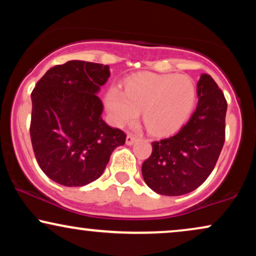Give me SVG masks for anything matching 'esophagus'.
<instances>
[{
    "label": "esophagus",
    "instance_id": "1",
    "mask_svg": "<svg viewBox=\"0 0 256 256\" xmlns=\"http://www.w3.org/2000/svg\"><path fill=\"white\" fill-rule=\"evenodd\" d=\"M138 140V137L137 136H134V134H128V136H126V144L128 145H132V144H134Z\"/></svg>",
    "mask_w": 256,
    "mask_h": 256
}]
</instances>
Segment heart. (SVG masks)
I'll return each mask as SVG.
<instances>
[{"instance_id":"obj_1","label":"heart","mask_w":256,"mask_h":256,"mask_svg":"<svg viewBox=\"0 0 256 256\" xmlns=\"http://www.w3.org/2000/svg\"><path fill=\"white\" fill-rule=\"evenodd\" d=\"M195 99V85L189 76L140 74L126 82L125 90L111 87L105 102L116 125L134 124L143 111L148 130L163 136L172 134L184 124Z\"/></svg>"}]
</instances>
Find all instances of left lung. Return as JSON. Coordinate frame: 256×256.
<instances>
[{
	"mask_svg": "<svg viewBox=\"0 0 256 256\" xmlns=\"http://www.w3.org/2000/svg\"><path fill=\"white\" fill-rule=\"evenodd\" d=\"M196 111L176 134L152 143L142 166L150 189L160 195L180 196L197 189L216 166L224 144L227 102L209 74L197 82Z\"/></svg>",
	"mask_w": 256,
	"mask_h": 256,
	"instance_id": "obj_1",
	"label": "left lung"
}]
</instances>
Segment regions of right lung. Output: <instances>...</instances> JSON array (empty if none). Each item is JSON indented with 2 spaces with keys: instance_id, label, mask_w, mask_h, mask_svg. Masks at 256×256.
Listing matches in <instances>:
<instances>
[{
  "instance_id": "1",
  "label": "right lung",
  "mask_w": 256,
  "mask_h": 256,
  "mask_svg": "<svg viewBox=\"0 0 256 256\" xmlns=\"http://www.w3.org/2000/svg\"><path fill=\"white\" fill-rule=\"evenodd\" d=\"M108 66L72 60L48 70L32 92L30 138L41 170L64 186L98 180L126 134L102 120L96 96Z\"/></svg>"
}]
</instances>
